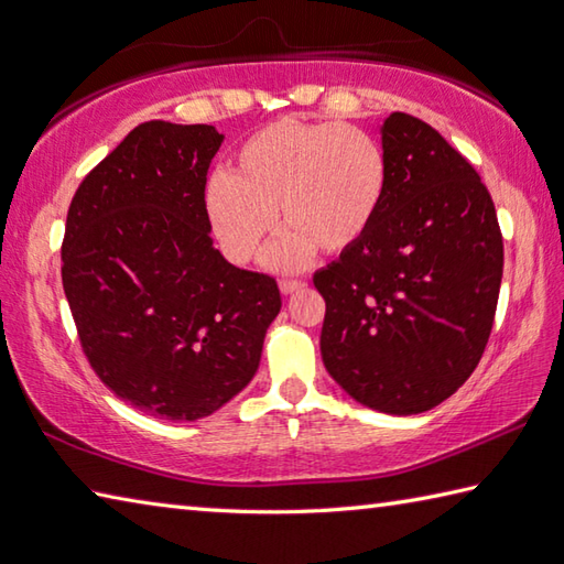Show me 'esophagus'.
Returning <instances> with one entry per match:
<instances>
[{
    "label": "esophagus",
    "instance_id": "obj_1",
    "mask_svg": "<svg viewBox=\"0 0 564 564\" xmlns=\"http://www.w3.org/2000/svg\"><path fill=\"white\" fill-rule=\"evenodd\" d=\"M279 289H281V293H283V295H293V293H297V291H303V289H305V283H303V281H291V279H285V281H281V283H279Z\"/></svg>",
    "mask_w": 564,
    "mask_h": 564
}]
</instances>
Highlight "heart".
I'll list each match as a JSON object with an SVG mask.
<instances>
[{
	"label": "heart",
	"instance_id": "heart-1",
	"mask_svg": "<svg viewBox=\"0 0 564 564\" xmlns=\"http://www.w3.org/2000/svg\"><path fill=\"white\" fill-rule=\"evenodd\" d=\"M388 188V160L368 130L281 118L237 148L230 174L206 186V215L225 257L247 263L275 225L289 227L263 263L295 271L322 249L344 254L368 235Z\"/></svg>",
	"mask_w": 564,
	"mask_h": 564
}]
</instances>
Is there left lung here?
Returning a JSON list of instances; mask_svg holds the SVG:
<instances>
[{
	"label": "left lung",
	"mask_w": 564,
	"mask_h": 564,
	"mask_svg": "<svg viewBox=\"0 0 564 564\" xmlns=\"http://www.w3.org/2000/svg\"><path fill=\"white\" fill-rule=\"evenodd\" d=\"M388 188L354 249L315 273L327 303L319 351L358 404L422 414L480 364L505 245L492 196L438 130L410 113L380 126Z\"/></svg>",
	"instance_id": "obj_1"
}]
</instances>
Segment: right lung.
Masks as SVG:
<instances>
[{
	"instance_id": "right-lung-1",
	"label": "right lung",
	"mask_w": 564,
	"mask_h": 564,
	"mask_svg": "<svg viewBox=\"0 0 564 564\" xmlns=\"http://www.w3.org/2000/svg\"><path fill=\"white\" fill-rule=\"evenodd\" d=\"M225 135L148 121L69 203L63 285L91 368L135 410L196 422L254 378L281 313L271 275L210 239L206 176Z\"/></svg>"
}]
</instances>
